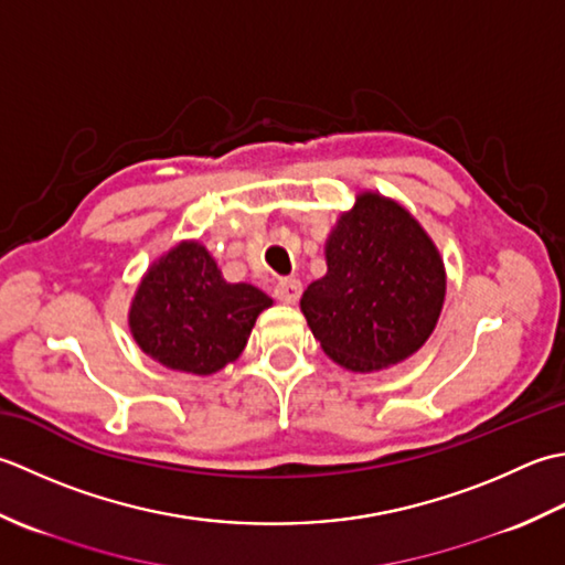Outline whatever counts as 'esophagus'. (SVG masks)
<instances>
[{
    "label": "esophagus",
    "instance_id": "obj_1",
    "mask_svg": "<svg viewBox=\"0 0 565 565\" xmlns=\"http://www.w3.org/2000/svg\"><path fill=\"white\" fill-rule=\"evenodd\" d=\"M275 295H278L280 302L295 305L299 295H302V282H299V280H280L278 287H275Z\"/></svg>",
    "mask_w": 565,
    "mask_h": 565
}]
</instances>
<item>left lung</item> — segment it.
<instances>
[{
	"mask_svg": "<svg viewBox=\"0 0 565 565\" xmlns=\"http://www.w3.org/2000/svg\"><path fill=\"white\" fill-rule=\"evenodd\" d=\"M327 275L299 307L331 361L373 373L417 353L439 321L446 270L405 206L363 192L327 238Z\"/></svg>",
	"mask_w": 565,
	"mask_h": 565,
	"instance_id": "8db88e82",
	"label": "left lung"
}]
</instances>
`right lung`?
Instances as JSON below:
<instances>
[{
    "label": "right lung",
    "mask_w": 565,
    "mask_h": 565,
    "mask_svg": "<svg viewBox=\"0 0 565 565\" xmlns=\"http://www.w3.org/2000/svg\"><path fill=\"white\" fill-rule=\"evenodd\" d=\"M273 299L248 282H226L198 241L160 256L134 295L129 329L143 353L170 371L212 375L244 351Z\"/></svg>",
    "instance_id": "obj_1"
}]
</instances>
